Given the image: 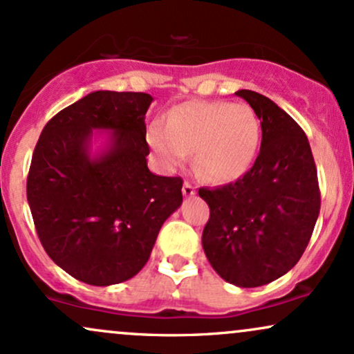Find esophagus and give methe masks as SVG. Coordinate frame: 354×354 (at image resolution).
Returning <instances> with one entry per match:
<instances>
[{
  "label": "esophagus",
  "mask_w": 354,
  "mask_h": 354,
  "mask_svg": "<svg viewBox=\"0 0 354 354\" xmlns=\"http://www.w3.org/2000/svg\"><path fill=\"white\" fill-rule=\"evenodd\" d=\"M183 194H185L186 198H193V196L196 194V188L191 185V183L186 181L185 185H183Z\"/></svg>",
  "instance_id": "esophagus-1"
}]
</instances>
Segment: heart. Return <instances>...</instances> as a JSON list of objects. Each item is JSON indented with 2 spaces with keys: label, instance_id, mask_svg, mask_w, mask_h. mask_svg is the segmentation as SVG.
Segmentation results:
<instances>
[{
  "label": "heart",
  "instance_id": "obj_1",
  "mask_svg": "<svg viewBox=\"0 0 354 354\" xmlns=\"http://www.w3.org/2000/svg\"><path fill=\"white\" fill-rule=\"evenodd\" d=\"M262 129L257 113L245 104L188 102L169 112L163 123H153L148 140L169 168L196 151V168L207 181L224 185L249 171Z\"/></svg>",
  "mask_w": 354,
  "mask_h": 354
}]
</instances>
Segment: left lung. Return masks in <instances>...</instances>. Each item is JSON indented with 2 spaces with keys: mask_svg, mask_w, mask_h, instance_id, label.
Listing matches in <instances>:
<instances>
[{
  "mask_svg": "<svg viewBox=\"0 0 354 354\" xmlns=\"http://www.w3.org/2000/svg\"><path fill=\"white\" fill-rule=\"evenodd\" d=\"M236 95L261 120V151L236 183L199 189L211 211L203 249L221 279L252 288L274 282L300 261L320 212V189L299 123L261 93Z\"/></svg>",
  "mask_w": 354,
  "mask_h": 354,
  "instance_id": "8db88e82",
  "label": "left lung"
}]
</instances>
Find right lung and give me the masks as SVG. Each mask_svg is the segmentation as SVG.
I'll use <instances>...</instances> for the list:
<instances>
[{
  "mask_svg": "<svg viewBox=\"0 0 354 354\" xmlns=\"http://www.w3.org/2000/svg\"><path fill=\"white\" fill-rule=\"evenodd\" d=\"M153 97L97 91L50 118L34 148L28 203L44 250L80 282H125L150 259L183 203L181 178L148 169ZM93 131H107L95 152Z\"/></svg>",
  "mask_w": 354,
  "mask_h": 354,
  "instance_id": "add662e5",
  "label": "right lung"
}]
</instances>
